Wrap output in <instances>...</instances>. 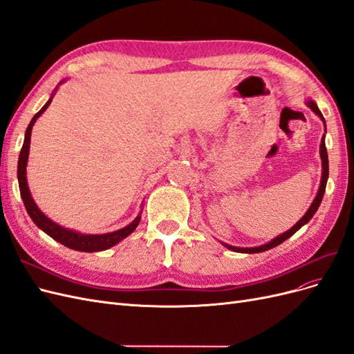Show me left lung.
Wrapping results in <instances>:
<instances>
[{"instance_id": "obj_1", "label": "left lung", "mask_w": 354, "mask_h": 354, "mask_svg": "<svg viewBox=\"0 0 354 354\" xmlns=\"http://www.w3.org/2000/svg\"><path fill=\"white\" fill-rule=\"evenodd\" d=\"M306 104L308 106L310 109H312L320 120L324 121V124H325V133H326V122H325V118H324V115L320 113V111H319V108H317V104L313 102V100H307L306 102ZM320 159H322V178H320V186H319V190H317V194H316V198H315V201L312 202V205H310V208L307 209V212L304 214V216L299 218L294 226L289 229V230H286L285 233H282V234H279V236H276L274 239H272V241H269L267 243H264V245H260V246H252V248H241V246H232V245H229V243H224V242H221L224 246H226L227 250H230V251H234V252H243V254H257V252H263V251H267V250H272V248H274V246H277L279 243H282L283 241H286L288 238H291L292 234L297 232V230H299L301 229L304 224H307L310 220H312V217L315 216V212L317 211V208H319V205H320V202H322V198H324V194H325V187H326V181H328V176H329V162H328V152H326V146H325V134H324V137H322V142H320Z\"/></svg>"}]
</instances>
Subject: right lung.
<instances>
[{
    "label": "right lung",
    "instance_id": "1",
    "mask_svg": "<svg viewBox=\"0 0 354 354\" xmlns=\"http://www.w3.org/2000/svg\"><path fill=\"white\" fill-rule=\"evenodd\" d=\"M56 91H57V87L55 88V91L51 93L48 102L44 106H42L41 111L37 112L34 118H32V121L29 122V125L26 128L24 146H22V151H20L19 162H17V180H19L20 196H22V199H24L25 208L29 214V217L32 218V221H34L42 232H46L50 238H53L55 241L60 242L62 245H65V246H68V248L75 250V251L97 252V251L109 250V248H112L113 245H116L118 242H121L122 239H125L128 236V234H131L136 230V227L138 226V223H140L142 212L138 214V216L130 224H128V226H125L120 230H115V232H111V233H102V234H85V233H81V232H77V230L63 227V226H60V224H57L56 221L50 220L46 216V214L38 208L34 198H32V195H30L28 180H26V165H28V156H29V147H30L32 127H34L35 121L48 108L53 97H55Z\"/></svg>",
    "mask_w": 354,
    "mask_h": 354
}]
</instances>
